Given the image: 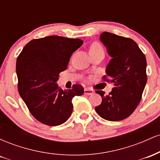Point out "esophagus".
<instances>
[{
	"instance_id": "esophagus-1",
	"label": "esophagus",
	"mask_w": 160,
	"mask_h": 160,
	"mask_svg": "<svg viewBox=\"0 0 160 160\" xmlns=\"http://www.w3.org/2000/svg\"><path fill=\"white\" fill-rule=\"evenodd\" d=\"M94 93V91H93L92 89H91V88H86L85 89H84V94L86 95H92Z\"/></svg>"
}]
</instances>
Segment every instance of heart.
Masks as SVG:
<instances>
[{
  "instance_id": "obj_1",
  "label": "heart",
  "mask_w": 160,
  "mask_h": 160,
  "mask_svg": "<svg viewBox=\"0 0 160 160\" xmlns=\"http://www.w3.org/2000/svg\"><path fill=\"white\" fill-rule=\"evenodd\" d=\"M102 49V46H101L100 43L98 42H93L90 46V49H89V51H95V50H101Z\"/></svg>"
}]
</instances>
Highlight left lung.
<instances>
[{
    "label": "left lung",
    "mask_w": 160,
    "mask_h": 160,
    "mask_svg": "<svg viewBox=\"0 0 160 160\" xmlns=\"http://www.w3.org/2000/svg\"><path fill=\"white\" fill-rule=\"evenodd\" d=\"M100 40L112 57L104 81L113 82L114 87L108 95L104 92H95L102 96V102L95 110L101 117L109 121H120L133 113L141 100L147 82V61L144 54L132 39L103 32Z\"/></svg>",
    "instance_id": "obj_1"
}]
</instances>
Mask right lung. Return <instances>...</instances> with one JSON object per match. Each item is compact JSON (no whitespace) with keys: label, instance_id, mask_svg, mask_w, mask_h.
Wrapping results in <instances>:
<instances>
[{"label":"right lung","instance_id":"obj_1","mask_svg":"<svg viewBox=\"0 0 160 160\" xmlns=\"http://www.w3.org/2000/svg\"><path fill=\"white\" fill-rule=\"evenodd\" d=\"M82 43L80 39L45 37L28 42L18 56L19 93L41 123L50 126L64 123L73 111V98L83 94L80 84L64 91L56 83L59 73L67 68L71 55Z\"/></svg>","mask_w":160,"mask_h":160}]
</instances>
